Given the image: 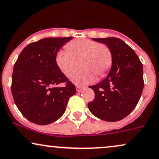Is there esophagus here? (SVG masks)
Wrapping results in <instances>:
<instances>
[{
  "mask_svg": "<svg viewBox=\"0 0 159 159\" xmlns=\"http://www.w3.org/2000/svg\"><path fill=\"white\" fill-rule=\"evenodd\" d=\"M83 89H84L83 86H80V85L76 86V90H77V92H81Z\"/></svg>",
  "mask_w": 159,
  "mask_h": 159,
  "instance_id": "34e87169",
  "label": "esophagus"
}]
</instances>
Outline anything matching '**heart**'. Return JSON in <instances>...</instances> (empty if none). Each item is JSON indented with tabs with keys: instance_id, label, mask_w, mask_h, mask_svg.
<instances>
[{
	"instance_id": "obj_1",
	"label": "heart",
	"mask_w": 159,
	"mask_h": 159,
	"mask_svg": "<svg viewBox=\"0 0 159 159\" xmlns=\"http://www.w3.org/2000/svg\"><path fill=\"white\" fill-rule=\"evenodd\" d=\"M66 49L61 50L56 56V63L64 75L70 77L78 67L81 69L74 74L72 81L77 84L92 82L96 76L101 79L107 75L113 63L111 48L97 41L80 38L70 42Z\"/></svg>"
}]
</instances>
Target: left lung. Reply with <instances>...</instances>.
I'll use <instances>...</instances> for the list:
<instances>
[{"label":"left lung","mask_w":159,"mask_h":159,"mask_svg":"<svg viewBox=\"0 0 159 159\" xmlns=\"http://www.w3.org/2000/svg\"><path fill=\"white\" fill-rule=\"evenodd\" d=\"M92 39L111 48L113 63L105 79L89 86L95 95L88 107L100 120L119 121L133 111L140 99L144 87L143 66L134 50L120 39Z\"/></svg>","instance_id":"left-lung-1"}]
</instances>
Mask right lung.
I'll use <instances>...</instances> for the list:
<instances>
[{"label": "right lung", "instance_id": "1", "mask_svg": "<svg viewBox=\"0 0 159 159\" xmlns=\"http://www.w3.org/2000/svg\"><path fill=\"white\" fill-rule=\"evenodd\" d=\"M70 37H51L28 45L14 65L11 93L21 114L30 122L45 125L59 119L75 86L61 73L56 56ZM65 83L66 86H56Z\"/></svg>", "mask_w": 159, "mask_h": 159}]
</instances>
